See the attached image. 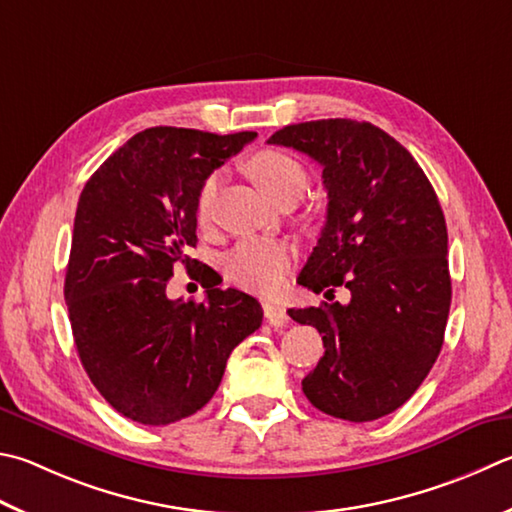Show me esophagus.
Masks as SVG:
<instances>
[{"instance_id": "esophagus-1", "label": "esophagus", "mask_w": 512, "mask_h": 512, "mask_svg": "<svg viewBox=\"0 0 512 512\" xmlns=\"http://www.w3.org/2000/svg\"><path fill=\"white\" fill-rule=\"evenodd\" d=\"M264 315H266V320H268V324H271V327H284V324L288 322V315H286L284 306L277 304V302H271V300L264 302Z\"/></svg>"}]
</instances>
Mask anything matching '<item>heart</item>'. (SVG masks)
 Segmentation results:
<instances>
[{
    "label": "heart",
    "instance_id": "1",
    "mask_svg": "<svg viewBox=\"0 0 512 512\" xmlns=\"http://www.w3.org/2000/svg\"><path fill=\"white\" fill-rule=\"evenodd\" d=\"M248 176L271 201H280L288 194L302 197L306 188V172L295 156L282 150L257 152L246 165ZM217 194V176L203 183L197 201V212L201 221H208L212 201ZM293 250L280 241L268 239H246L230 250L224 268L230 282L257 293H275L280 288L291 268Z\"/></svg>",
    "mask_w": 512,
    "mask_h": 512
}]
</instances>
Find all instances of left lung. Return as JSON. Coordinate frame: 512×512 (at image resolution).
<instances>
[{"instance_id":"left-lung-1","label":"left lung","mask_w":512,"mask_h":512,"mask_svg":"<svg viewBox=\"0 0 512 512\" xmlns=\"http://www.w3.org/2000/svg\"><path fill=\"white\" fill-rule=\"evenodd\" d=\"M268 143L322 165L327 221L300 284L351 293L349 304L288 311L324 342L302 392L329 416L376 421L410 401L443 347L452 282L441 203L414 156L371 123L311 120Z\"/></svg>"}]
</instances>
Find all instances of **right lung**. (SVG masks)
Here are the masks:
<instances>
[{"label":"right lung","mask_w":512,"mask_h":512,"mask_svg":"<svg viewBox=\"0 0 512 512\" xmlns=\"http://www.w3.org/2000/svg\"><path fill=\"white\" fill-rule=\"evenodd\" d=\"M255 136L150 127L80 194L64 280L73 340L102 398L136 423L170 425L201 410L230 351L262 324V306L237 288L203 280V302L165 295L176 262L199 264L185 253L197 246L203 183Z\"/></svg>","instance_id":"right-lung-1"}]
</instances>
